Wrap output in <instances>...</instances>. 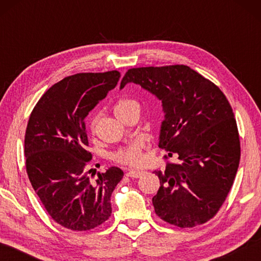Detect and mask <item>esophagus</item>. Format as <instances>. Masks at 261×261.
Masks as SVG:
<instances>
[{"mask_svg":"<svg viewBox=\"0 0 261 261\" xmlns=\"http://www.w3.org/2000/svg\"><path fill=\"white\" fill-rule=\"evenodd\" d=\"M143 174H144L143 170H129V171H126V176H127V177H131V178H138Z\"/></svg>","mask_w":261,"mask_h":261,"instance_id":"1","label":"esophagus"}]
</instances>
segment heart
Here are the masks:
<instances>
[{
    "mask_svg": "<svg viewBox=\"0 0 261 261\" xmlns=\"http://www.w3.org/2000/svg\"><path fill=\"white\" fill-rule=\"evenodd\" d=\"M137 106L139 107L138 102L135 101L134 99L124 98V99H121L117 101L116 105H115L114 110H115V114L120 115L121 113H124L132 107H137ZM94 126H95V120H92V122H91V130L92 131H94ZM144 147H145L144 140L136 139L127 144L126 146H123L121 148H118L117 151H115L112 154V159L114 161L122 163V165L137 166V165H139L141 160H143Z\"/></svg>",
    "mask_w": 261,
    "mask_h": 261,
    "instance_id": "b5f03b06",
    "label": "heart"
}]
</instances>
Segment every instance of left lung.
Masks as SVG:
<instances>
[{
	"label": "left lung",
	"mask_w": 261,
	"mask_h": 261,
	"mask_svg": "<svg viewBox=\"0 0 261 261\" xmlns=\"http://www.w3.org/2000/svg\"><path fill=\"white\" fill-rule=\"evenodd\" d=\"M138 84L162 102L159 147L167 151L160 189L153 197L159 218L192 228L218 213L232 187L241 144L230 103L222 91L188 65L129 69L121 87Z\"/></svg>",
	"instance_id": "8db88e82"
}]
</instances>
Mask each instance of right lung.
<instances>
[{"instance_id": "right-lung-1", "label": "right lung", "mask_w": 261, "mask_h": 261, "mask_svg": "<svg viewBox=\"0 0 261 261\" xmlns=\"http://www.w3.org/2000/svg\"><path fill=\"white\" fill-rule=\"evenodd\" d=\"M121 73H76L56 83L35 105L26 127V171L48 214L74 231L94 229L112 214L110 197L123 171L110 167L92 180L85 117Z\"/></svg>"}]
</instances>
